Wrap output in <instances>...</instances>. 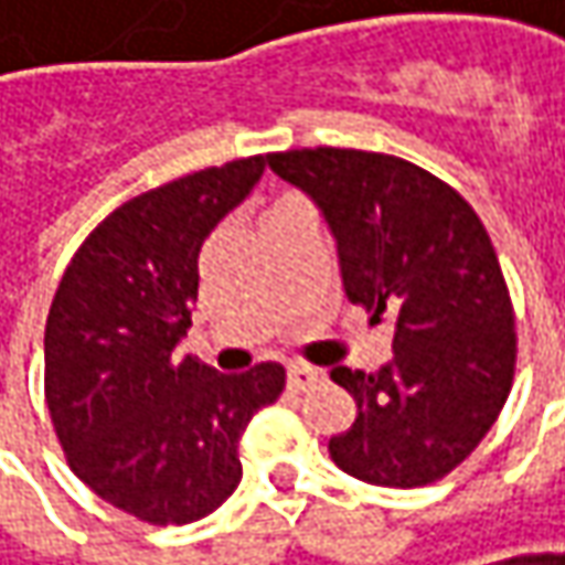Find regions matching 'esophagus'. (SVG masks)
I'll return each mask as SVG.
<instances>
[{"mask_svg": "<svg viewBox=\"0 0 565 565\" xmlns=\"http://www.w3.org/2000/svg\"><path fill=\"white\" fill-rule=\"evenodd\" d=\"M316 381H319V371L310 367V364H290V367H287V386H290L294 393L310 390Z\"/></svg>", "mask_w": 565, "mask_h": 565, "instance_id": "1", "label": "esophagus"}]
</instances>
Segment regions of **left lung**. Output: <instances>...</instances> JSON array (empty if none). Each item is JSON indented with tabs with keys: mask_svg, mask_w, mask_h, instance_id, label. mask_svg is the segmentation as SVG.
<instances>
[{
	"mask_svg": "<svg viewBox=\"0 0 565 565\" xmlns=\"http://www.w3.org/2000/svg\"><path fill=\"white\" fill-rule=\"evenodd\" d=\"M329 220L342 284L371 319L393 316V361L377 374L332 367L358 418L332 460L371 486L448 477L486 438L514 381L509 284L477 211L438 175L367 150L271 152Z\"/></svg>",
	"mask_w": 565,
	"mask_h": 565,
	"instance_id": "8db88e82",
	"label": "left lung"
}]
</instances>
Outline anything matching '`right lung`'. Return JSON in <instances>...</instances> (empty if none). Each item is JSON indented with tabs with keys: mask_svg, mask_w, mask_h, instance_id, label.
<instances>
[{
	"mask_svg": "<svg viewBox=\"0 0 565 565\" xmlns=\"http://www.w3.org/2000/svg\"><path fill=\"white\" fill-rule=\"evenodd\" d=\"M265 172L233 159L105 216L70 258L44 332V396L73 473L156 527L216 512L243 480L239 438L284 390L281 364L216 374L175 358L198 300V255Z\"/></svg>",
	"mask_w": 565,
	"mask_h": 565,
	"instance_id": "right-lung-1",
	"label": "right lung"
}]
</instances>
